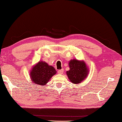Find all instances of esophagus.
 <instances>
[{
	"instance_id": "esophagus-1",
	"label": "esophagus",
	"mask_w": 122,
	"mask_h": 122,
	"mask_svg": "<svg viewBox=\"0 0 122 122\" xmlns=\"http://www.w3.org/2000/svg\"><path fill=\"white\" fill-rule=\"evenodd\" d=\"M63 71H64V70H63V69H59V70L58 71V73H59V74H62L63 73Z\"/></svg>"
}]
</instances>
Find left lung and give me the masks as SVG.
<instances>
[{
  "mask_svg": "<svg viewBox=\"0 0 122 122\" xmlns=\"http://www.w3.org/2000/svg\"><path fill=\"white\" fill-rule=\"evenodd\" d=\"M70 69L66 71V74L71 82L78 84L87 77L89 69L84 60L72 59L69 62Z\"/></svg>",
  "mask_w": 122,
  "mask_h": 122,
  "instance_id": "8db88e82",
  "label": "left lung"
}]
</instances>
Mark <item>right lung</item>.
Wrapping results in <instances>:
<instances>
[{"label":"right lung","instance_id":"1","mask_svg":"<svg viewBox=\"0 0 122 122\" xmlns=\"http://www.w3.org/2000/svg\"><path fill=\"white\" fill-rule=\"evenodd\" d=\"M56 72L52 66L44 61H40L32 67L29 74L31 80L34 84L45 86Z\"/></svg>","mask_w":122,"mask_h":122}]
</instances>
